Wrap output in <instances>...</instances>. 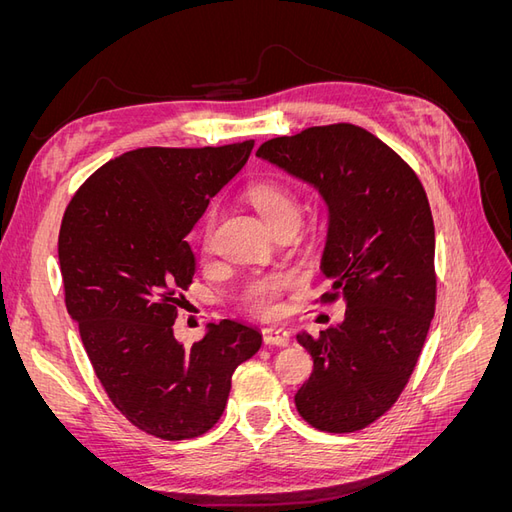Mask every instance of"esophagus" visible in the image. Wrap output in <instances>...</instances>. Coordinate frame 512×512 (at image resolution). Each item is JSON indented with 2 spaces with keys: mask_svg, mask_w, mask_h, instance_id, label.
I'll list each match as a JSON object with an SVG mask.
<instances>
[{
  "mask_svg": "<svg viewBox=\"0 0 512 512\" xmlns=\"http://www.w3.org/2000/svg\"><path fill=\"white\" fill-rule=\"evenodd\" d=\"M262 339H265L267 346H288L290 333L282 327H269L262 331Z\"/></svg>",
  "mask_w": 512,
  "mask_h": 512,
  "instance_id": "34e87169",
  "label": "esophagus"
}]
</instances>
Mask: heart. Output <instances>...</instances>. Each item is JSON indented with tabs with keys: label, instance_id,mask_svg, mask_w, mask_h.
I'll return each mask as SVG.
<instances>
[{
	"label": "heart",
	"instance_id": "1",
	"mask_svg": "<svg viewBox=\"0 0 512 512\" xmlns=\"http://www.w3.org/2000/svg\"><path fill=\"white\" fill-rule=\"evenodd\" d=\"M245 198L250 200L254 209L262 215V220H265L275 232L288 226L297 228L301 222V200L282 181H275V179L254 181L245 188ZM215 224H218V209L213 207L209 209L207 218L203 222L205 247L211 245ZM292 286H294V277L288 273L254 277V280L247 282L239 292V307L247 314H254L260 318H273L280 314L282 297Z\"/></svg>",
	"mask_w": 512,
	"mask_h": 512
}]
</instances>
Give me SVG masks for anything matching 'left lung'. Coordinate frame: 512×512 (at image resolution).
<instances>
[{"label": "left lung", "instance_id": "1", "mask_svg": "<svg viewBox=\"0 0 512 512\" xmlns=\"http://www.w3.org/2000/svg\"><path fill=\"white\" fill-rule=\"evenodd\" d=\"M256 156L309 181L329 205L320 303L346 301L344 322L299 333L314 371L294 395L305 423L365 429L393 408L436 312V232L412 166L352 123L314 126L262 143Z\"/></svg>", "mask_w": 512, "mask_h": 512}]
</instances>
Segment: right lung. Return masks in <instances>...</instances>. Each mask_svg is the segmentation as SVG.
<instances>
[{"instance_id": "1", "label": "right lung", "mask_w": 512, "mask_h": 512, "mask_svg": "<svg viewBox=\"0 0 512 512\" xmlns=\"http://www.w3.org/2000/svg\"><path fill=\"white\" fill-rule=\"evenodd\" d=\"M252 147L128 151L76 190L61 220L66 307L91 367L113 406L160 440L198 438L218 423L232 371L262 346L235 320L211 324L190 348L173 333L196 273L185 235Z\"/></svg>"}]
</instances>
